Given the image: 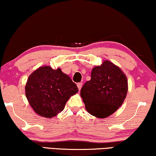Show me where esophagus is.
Wrapping results in <instances>:
<instances>
[{"label": "esophagus", "mask_w": 156, "mask_h": 156, "mask_svg": "<svg viewBox=\"0 0 156 156\" xmlns=\"http://www.w3.org/2000/svg\"><path fill=\"white\" fill-rule=\"evenodd\" d=\"M77 87H78L79 90H81V89H82V82L78 83H77Z\"/></svg>", "instance_id": "34e87169"}]
</instances>
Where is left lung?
I'll list each match as a JSON object with an SVG mask.
<instances>
[{
  "label": "left lung",
  "mask_w": 156,
  "mask_h": 156,
  "mask_svg": "<svg viewBox=\"0 0 156 156\" xmlns=\"http://www.w3.org/2000/svg\"><path fill=\"white\" fill-rule=\"evenodd\" d=\"M127 91L125 74L114 63L105 60L92 69L91 80L83 84L80 96L89 114L105 118L120 107Z\"/></svg>",
  "instance_id": "8db88e82"
}]
</instances>
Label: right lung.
<instances>
[{
  "label": "right lung",
  "instance_id": "add662e5",
  "mask_svg": "<svg viewBox=\"0 0 156 156\" xmlns=\"http://www.w3.org/2000/svg\"><path fill=\"white\" fill-rule=\"evenodd\" d=\"M78 92L76 83L61 69L42 66L29 75L25 94L29 105L39 115L51 118L62 111L67 101Z\"/></svg>",
  "mask_w": 156,
  "mask_h": 156
}]
</instances>
